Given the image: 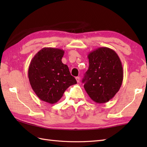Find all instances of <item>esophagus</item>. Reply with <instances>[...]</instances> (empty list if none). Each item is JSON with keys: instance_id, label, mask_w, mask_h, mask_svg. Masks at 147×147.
<instances>
[{"instance_id": "1", "label": "esophagus", "mask_w": 147, "mask_h": 147, "mask_svg": "<svg viewBox=\"0 0 147 147\" xmlns=\"http://www.w3.org/2000/svg\"><path fill=\"white\" fill-rule=\"evenodd\" d=\"M76 81H77V82L78 83H79L80 82V77H76Z\"/></svg>"}]
</instances>
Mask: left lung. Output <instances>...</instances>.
Masks as SVG:
<instances>
[{"mask_svg": "<svg viewBox=\"0 0 147 147\" xmlns=\"http://www.w3.org/2000/svg\"><path fill=\"white\" fill-rule=\"evenodd\" d=\"M89 67L84 78V88L97 104L107 102L119 90L123 80L121 61L114 50L100 47L88 55Z\"/></svg>", "mask_w": 147, "mask_h": 147, "instance_id": "1", "label": "left lung"}]
</instances>
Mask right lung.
<instances>
[{"label": "right lung", "instance_id": "obj_1", "mask_svg": "<svg viewBox=\"0 0 147 147\" xmlns=\"http://www.w3.org/2000/svg\"><path fill=\"white\" fill-rule=\"evenodd\" d=\"M64 51L62 49L45 47L31 61L28 78L33 90L42 101L55 104L68 87L77 83L71 76L67 65L62 62Z\"/></svg>", "mask_w": 147, "mask_h": 147}]
</instances>
